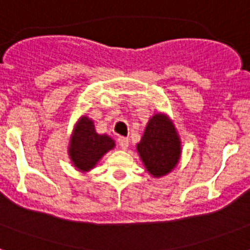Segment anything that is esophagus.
Here are the masks:
<instances>
[{
  "label": "esophagus",
  "mask_w": 250,
  "mask_h": 250,
  "mask_svg": "<svg viewBox=\"0 0 250 250\" xmlns=\"http://www.w3.org/2000/svg\"><path fill=\"white\" fill-rule=\"evenodd\" d=\"M118 144H119V147H121L122 150H125V148L128 147L129 140L127 137H122V136H119V137H118Z\"/></svg>",
  "instance_id": "obj_1"
}]
</instances>
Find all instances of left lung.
<instances>
[{
	"instance_id": "8db88e82",
	"label": "left lung",
	"mask_w": 250,
	"mask_h": 250,
	"mask_svg": "<svg viewBox=\"0 0 250 250\" xmlns=\"http://www.w3.org/2000/svg\"><path fill=\"white\" fill-rule=\"evenodd\" d=\"M136 148L146 170L155 178L170 173L177 167L182 152L180 138L173 122L161 113L151 117Z\"/></svg>"
}]
</instances>
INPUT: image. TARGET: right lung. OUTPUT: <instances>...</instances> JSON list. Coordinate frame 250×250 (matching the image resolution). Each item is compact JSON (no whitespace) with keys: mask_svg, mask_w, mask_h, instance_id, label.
<instances>
[{"mask_svg":"<svg viewBox=\"0 0 250 250\" xmlns=\"http://www.w3.org/2000/svg\"><path fill=\"white\" fill-rule=\"evenodd\" d=\"M114 140L106 135L96 133L94 122L86 115L75 125L68 146V155L73 167L86 173L91 170L109 150L114 148Z\"/></svg>","mask_w":250,"mask_h":250,"instance_id":"1","label":"right lung"}]
</instances>
